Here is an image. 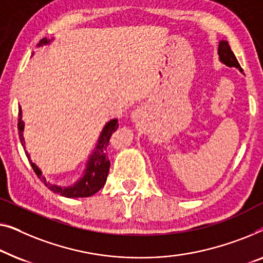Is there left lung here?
<instances>
[{
	"mask_svg": "<svg viewBox=\"0 0 263 263\" xmlns=\"http://www.w3.org/2000/svg\"><path fill=\"white\" fill-rule=\"evenodd\" d=\"M218 54H219L220 62H223L225 65L234 66V68H237L239 71H243L241 65H239V63L237 61V58L235 57V54L231 51L227 40H221L219 43V46H218Z\"/></svg>",
	"mask_w": 263,
	"mask_h": 263,
	"instance_id": "1",
	"label": "left lung"
}]
</instances>
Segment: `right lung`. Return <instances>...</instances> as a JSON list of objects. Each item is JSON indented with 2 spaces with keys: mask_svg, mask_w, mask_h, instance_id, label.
<instances>
[{
  "mask_svg": "<svg viewBox=\"0 0 263 263\" xmlns=\"http://www.w3.org/2000/svg\"><path fill=\"white\" fill-rule=\"evenodd\" d=\"M47 43H50V40L46 38H43L40 40L38 46L46 45ZM119 125H118V120L113 119L110 120L109 123L106 124V126L103 127L101 132V136L99 138V143L96 145V149L91 155L89 161H88L87 169L84 170V175L82 179H80L77 182L73 184V186L70 187H59L56 184H51L46 182L45 177L42 175V172L40 169L36 167V165L31 161V157L27 151H26V156L29 160V163H31L34 173L38 175L40 180L43 181L44 184L51 190L54 193L61 194L63 197L66 198H87L90 197V195L95 194L96 192H99L101 188L105 186L107 175H108L109 170V160H108V145H109V139L110 136L113 135V132L117 131V128ZM17 131H19V137L21 140L22 146L25 149V139L24 136H22V131H24V121L21 120V108L19 109V119H17Z\"/></svg>",
  "mask_w": 263,
  "mask_h": 263,
  "instance_id": "right-lung-1",
  "label": "right lung"
}]
</instances>
